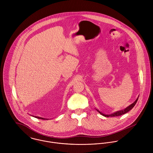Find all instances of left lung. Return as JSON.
Masks as SVG:
<instances>
[{
  "label": "left lung",
  "mask_w": 153,
  "mask_h": 153,
  "mask_svg": "<svg viewBox=\"0 0 153 153\" xmlns=\"http://www.w3.org/2000/svg\"><path fill=\"white\" fill-rule=\"evenodd\" d=\"M138 98H137V100L133 103V104H132L131 105H130L129 106H128L127 108H126L125 109H124V110H120V111H117V112H115V113H114L113 114H109V115H106V114H104L103 113H101L100 111H99L98 110H97V111L101 114H102V116H105V117H115V116H121V115H123V114H125V113H128V111H129L131 110H132V108H133V107L135 105V104H136V103L137 102V101H138Z\"/></svg>",
  "instance_id": "left-lung-1"
}]
</instances>
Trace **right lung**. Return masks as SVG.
I'll list each match as a JSON object with an SVG mask.
<instances>
[{
	"label": "right lung",
	"mask_w": 153,
	"mask_h": 153,
	"mask_svg": "<svg viewBox=\"0 0 153 153\" xmlns=\"http://www.w3.org/2000/svg\"><path fill=\"white\" fill-rule=\"evenodd\" d=\"M35 117H36V118H38V119H43V120H45V119H43V118H42V117H36L35 116Z\"/></svg>",
	"instance_id": "add662e5"
}]
</instances>
